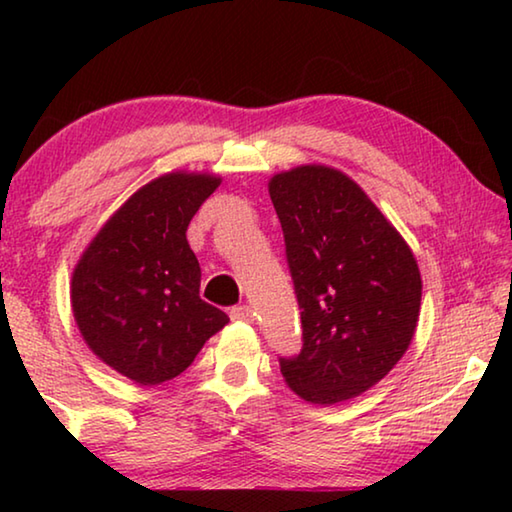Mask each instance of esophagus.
Instances as JSON below:
<instances>
[{
	"mask_svg": "<svg viewBox=\"0 0 512 512\" xmlns=\"http://www.w3.org/2000/svg\"><path fill=\"white\" fill-rule=\"evenodd\" d=\"M253 309H250L248 305H237V307H232L230 309V318L232 320H244V323H250V320H253Z\"/></svg>",
	"mask_w": 512,
	"mask_h": 512,
	"instance_id": "obj_1",
	"label": "esophagus"
}]
</instances>
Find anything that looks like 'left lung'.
<instances>
[{
  "label": "left lung",
  "mask_w": 512,
  "mask_h": 512,
  "mask_svg": "<svg viewBox=\"0 0 512 512\" xmlns=\"http://www.w3.org/2000/svg\"><path fill=\"white\" fill-rule=\"evenodd\" d=\"M296 289L302 350L280 359L311 404L357 397L395 368L418 327L422 277L411 248L343 171L302 164L268 183Z\"/></svg>",
  "instance_id": "obj_1"
}]
</instances>
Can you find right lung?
Returning a JSON list of instances; mask_svg holds the SVG:
<instances>
[{
    "mask_svg": "<svg viewBox=\"0 0 512 512\" xmlns=\"http://www.w3.org/2000/svg\"><path fill=\"white\" fill-rule=\"evenodd\" d=\"M219 185V176L187 171L151 180L110 216L72 273L83 341L142 386L185 372L230 320L198 296L201 266L187 244L189 221Z\"/></svg>",
    "mask_w": 512,
    "mask_h": 512,
    "instance_id": "obj_1",
    "label": "right lung"
}]
</instances>
